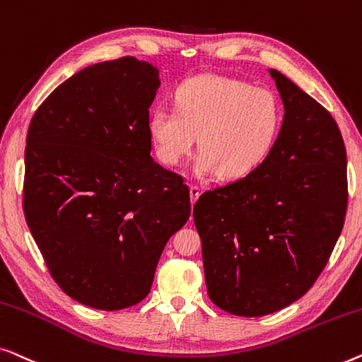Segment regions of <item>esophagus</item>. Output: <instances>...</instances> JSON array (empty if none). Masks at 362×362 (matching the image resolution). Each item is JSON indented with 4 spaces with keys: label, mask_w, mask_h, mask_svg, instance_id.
I'll return each instance as SVG.
<instances>
[{
    "label": "esophagus",
    "mask_w": 362,
    "mask_h": 362,
    "mask_svg": "<svg viewBox=\"0 0 362 362\" xmlns=\"http://www.w3.org/2000/svg\"><path fill=\"white\" fill-rule=\"evenodd\" d=\"M198 197H200V188L197 185H190V200L192 203H195L198 200Z\"/></svg>",
    "instance_id": "esophagus-1"
}]
</instances>
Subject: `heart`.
Wrapping results in <instances>:
<instances>
[{
  "label": "heart",
  "mask_w": 362,
  "mask_h": 362,
  "mask_svg": "<svg viewBox=\"0 0 362 362\" xmlns=\"http://www.w3.org/2000/svg\"><path fill=\"white\" fill-rule=\"evenodd\" d=\"M281 128L282 110L271 91L211 74L183 81L175 91V110L156 108L147 123L162 164H179L198 136L202 151L193 172L223 179H243L257 170L271 156Z\"/></svg>",
  "instance_id": "1"
}]
</instances>
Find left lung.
Segmentation results:
<instances>
[{
	"instance_id": "left-lung-1",
	"label": "left lung",
	"mask_w": 362,
	"mask_h": 362,
	"mask_svg": "<svg viewBox=\"0 0 362 362\" xmlns=\"http://www.w3.org/2000/svg\"><path fill=\"white\" fill-rule=\"evenodd\" d=\"M269 74L285 111L271 156L193 206L208 297L238 317H264L308 292L348 205L346 149L333 116L279 70Z\"/></svg>"
}]
</instances>
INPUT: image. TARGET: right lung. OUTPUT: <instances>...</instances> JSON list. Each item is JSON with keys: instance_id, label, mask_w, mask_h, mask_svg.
Masks as SVG:
<instances>
[{"instance_id": "right-lung-1", "label": "right lung", "mask_w": 362, "mask_h": 362, "mask_svg": "<svg viewBox=\"0 0 362 362\" xmlns=\"http://www.w3.org/2000/svg\"><path fill=\"white\" fill-rule=\"evenodd\" d=\"M159 86L146 60L90 65L29 124L28 226L54 281L86 307L113 312L144 300L164 246L190 216L182 177L151 157Z\"/></svg>"}]
</instances>
